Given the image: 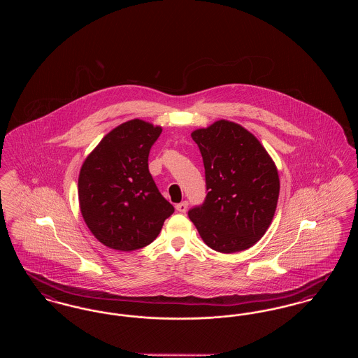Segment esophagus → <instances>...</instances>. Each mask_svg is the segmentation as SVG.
I'll return each mask as SVG.
<instances>
[{"instance_id": "1", "label": "esophagus", "mask_w": 358, "mask_h": 358, "mask_svg": "<svg viewBox=\"0 0 358 358\" xmlns=\"http://www.w3.org/2000/svg\"><path fill=\"white\" fill-rule=\"evenodd\" d=\"M187 201H182V203H180V204L176 205V209L178 210V212H181V213H185L187 209Z\"/></svg>"}]
</instances>
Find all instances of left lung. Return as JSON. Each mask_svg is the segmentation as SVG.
<instances>
[{
	"label": "left lung",
	"instance_id": "obj_1",
	"mask_svg": "<svg viewBox=\"0 0 358 358\" xmlns=\"http://www.w3.org/2000/svg\"><path fill=\"white\" fill-rule=\"evenodd\" d=\"M203 157L206 196L189 209L205 244L231 254L252 247L273 222L279 197L276 166L240 124L217 120L192 133Z\"/></svg>",
	"mask_w": 358,
	"mask_h": 358
}]
</instances>
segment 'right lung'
Returning <instances> with one entry per match:
<instances>
[{
  "instance_id": "right-lung-1",
  "label": "right lung",
  "mask_w": 358,
  "mask_h": 358,
  "mask_svg": "<svg viewBox=\"0 0 358 358\" xmlns=\"http://www.w3.org/2000/svg\"><path fill=\"white\" fill-rule=\"evenodd\" d=\"M162 129L141 120L122 123L87 157L79 203L87 227L104 245L134 251L150 244L174 212L149 171V153Z\"/></svg>"
}]
</instances>
